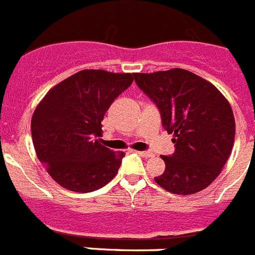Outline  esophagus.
<instances>
[{
    "label": "esophagus",
    "mask_w": 255,
    "mask_h": 255,
    "mask_svg": "<svg viewBox=\"0 0 255 255\" xmlns=\"http://www.w3.org/2000/svg\"><path fill=\"white\" fill-rule=\"evenodd\" d=\"M136 153H138L140 157H143V158H149V157H153V153H150V152H144V150H139V152H136Z\"/></svg>",
    "instance_id": "1"
}]
</instances>
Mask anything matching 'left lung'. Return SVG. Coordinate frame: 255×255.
I'll return each mask as SVG.
<instances>
[{
    "label": "left lung",
    "mask_w": 255,
    "mask_h": 255,
    "mask_svg": "<svg viewBox=\"0 0 255 255\" xmlns=\"http://www.w3.org/2000/svg\"><path fill=\"white\" fill-rule=\"evenodd\" d=\"M134 79L157 105L176 148L172 155H162L166 168L155 182L173 194L206 189L234 147L235 119L229 101L212 83L184 69L134 74Z\"/></svg>",
    "instance_id": "8db88e82"
}]
</instances>
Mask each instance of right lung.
Here are the masks:
<instances>
[{"label":"right lung","mask_w":255,"mask_h":255,"mask_svg":"<svg viewBox=\"0 0 255 255\" xmlns=\"http://www.w3.org/2000/svg\"><path fill=\"white\" fill-rule=\"evenodd\" d=\"M134 74L82 70L44 96L31 117L37 157L62 188L89 193L116 176L124 154L105 147L102 120Z\"/></svg>","instance_id":"add662e5"}]
</instances>
